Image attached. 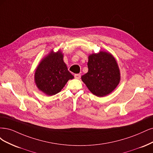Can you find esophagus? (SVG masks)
<instances>
[{"label": "esophagus", "instance_id": "1", "mask_svg": "<svg viewBox=\"0 0 153 153\" xmlns=\"http://www.w3.org/2000/svg\"><path fill=\"white\" fill-rule=\"evenodd\" d=\"M74 77L76 79H79L81 78V74H76L74 75Z\"/></svg>", "mask_w": 153, "mask_h": 153}]
</instances>
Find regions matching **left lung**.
I'll return each instance as SVG.
<instances>
[{
	"instance_id": "8db88e82",
	"label": "left lung",
	"mask_w": 153,
	"mask_h": 153,
	"mask_svg": "<svg viewBox=\"0 0 153 153\" xmlns=\"http://www.w3.org/2000/svg\"><path fill=\"white\" fill-rule=\"evenodd\" d=\"M88 71L81 79L93 95L105 97L114 91L121 80L120 71L111 53L100 51L88 56Z\"/></svg>"
}]
</instances>
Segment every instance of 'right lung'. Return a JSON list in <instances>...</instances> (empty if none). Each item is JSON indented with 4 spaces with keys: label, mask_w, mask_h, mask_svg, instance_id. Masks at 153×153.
Wrapping results in <instances>:
<instances>
[{
    "label": "right lung",
    "mask_w": 153,
    "mask_h": 153,
    "mask_svg": "<svg viewBox=\"0 0 153 153\" xmlns=\"http://www.w3.org/2000/svg\"><path fill=\"white\" fill-rule=\"evenodd\" d=\"M74 77L68 71L60 50H51L44 56L37 67L34 81L38 89L48 96L60 92L69 79Z\"/></svg>",
    "instance_id": "1"
}]
</instances>
